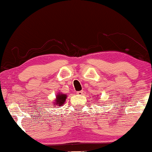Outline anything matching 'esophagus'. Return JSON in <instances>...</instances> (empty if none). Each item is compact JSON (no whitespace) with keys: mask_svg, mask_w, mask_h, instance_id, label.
<instances>
[{"mask_svg":"<svg viewBox=\"0 0 152 152\" xmlns=\"http://www.w3.org/2000/svg\"><path fill=\"white\" fill-rule=\"evenodd\" d=\"M83 90H81V91L77 92V93H76V94H77V95H83Z\"/></svg>","mask_w":152,"mask_h":152,"instance_id":"34e87169","label":"esophagus"}]
</instances>
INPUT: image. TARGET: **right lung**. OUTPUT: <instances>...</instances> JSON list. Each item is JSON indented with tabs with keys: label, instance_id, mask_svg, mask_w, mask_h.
<instances>
[{
	"label": "right lung",
	"instance_id": "add662e5",
	"mask_svg": "<svg viewBox=\"0 0 152 152\" xmlns=\"http://www.w3.org/2000/svg\"><path fill=\"white\" fill-rule=\"evenodd\" d=\"M67 97V95L66 94H63L62 93H58L56 95V98L55 100L53 102V106L54 107H62L64 104L65 101Z\"/></svg>",
	"mask_w": 152,
	"mask_h": 152
}]
</instances>
